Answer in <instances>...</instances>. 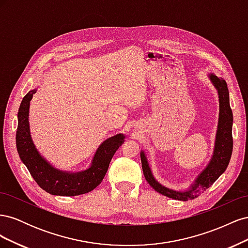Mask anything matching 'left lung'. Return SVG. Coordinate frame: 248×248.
<instances>
[{
    "label": "left lung",
    "instance_id": "1",
    "mask_svg": "<svg viewBox=\"0 0 248 248\" xmlns=\"http://www.w3.org/2000/svg\"><path fill=\"white\" fill-rule=\"evenodd\" d=\"M208 78L216 89L219 100V115L215 144L212 157L210 158L206 168L193 180L192 184H190L188 188L186 190H175L159 183L153 175L145 151L141 150L140 152L141 168L147 182L157 192L170 199L185 202L198 198L199 194L208 189L223 174L229 166L232 152V112L230 107L229 89L226 80L216 77V74L209 73Z\"/></svg>",
    "mask_w": 248,
    "mask_h": 248
}]
</instances>
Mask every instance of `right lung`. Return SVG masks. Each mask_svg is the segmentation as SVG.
Masks as SVG:
<instances>
[{
  "mask_svg": "<svg viewBox=\"0 0 248 248\" xmlns=\"http://www.w3.org/2000/svg\"><path fill=\"white\" fill-rule=\"evenodd\" d=\"M37 89L31 90L20 103L17 114L16 148L22 163L43 190L61 197H74L93 190L106 176L115 152L122 146L125 136L118 133L102 141L97 148L91 164L79 171L62 170L55 168L40 154L31 137L29 123L30 101Z\"/></svg>",
  "mask_w": 248,
  "mask_h": 248,
  "instance_id": "obj_1",
  "label": "right lung"
}]
</instances>
